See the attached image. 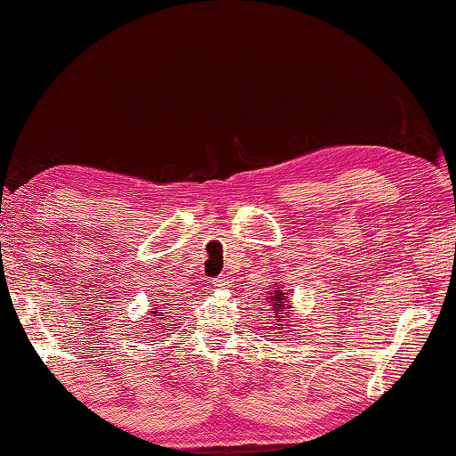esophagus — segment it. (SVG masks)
Masks as SVG:
<instances>
[{"label": "esophagus", "instance_id": "34e87169", "mask_svg": "<svg viewBox=\"0 0 456 456\" xmlns=\"http://www.w3.org/2000/svg\"><path fill=\"white\" fill-rule=\"evenodd\" d=\"M211 284H214L216 289H226V286H228V280L224 278V276H220V278H214V280H211Z\"/></svg>", "mask_w": 456, "mask_h": 456}]
</instances>
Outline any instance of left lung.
<instances>
[{
    "instance_id": "8db88e82",
    "label": "left lung",
    "mask_w": 456,
    "mask_h": 456,
    "mask_svg": "<svg viewBox=\"0 0 456 456\" xmlns=\"http://www.w3.org/2000/svg\"><path fill=\"white\" fill-rule=\"evenodd\" d=\"M286 295H289V292H284L282 286H278V289H273V290L270 292V303H272L270 307H272L273 314H276V317L292 315V305H290V301L284 303V301H286ZM276 326H284V323H276ZM286 326H289V323H286Z\"/></svg>"
}]
</instances>
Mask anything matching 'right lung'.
Instances as JSON below:
<instances>
[{"mask_svg": "<svg viewBox=\"0 0 456 456\" xmlns=\"http://www.w3.org/2000/svg\"><path fill=\"white\" fill-rule=\"evenodd\" d=\"M161 311H164V309H159V307H155V309H153V311H151V314H153V317H155V315H159V314H161ZM159 330H161V326H159Z\"/></svg>", "mask_w": 456, "mask_h": 456, "instance_id": "right-lung-1", "label": "right lung"}]
</instances>
